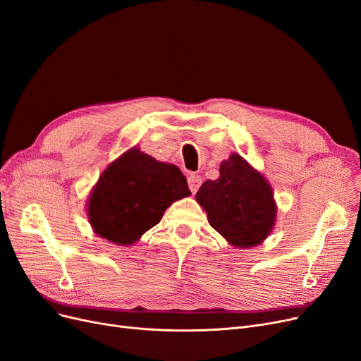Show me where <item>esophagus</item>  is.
<instances>
[{"instance_id": "esophagus-1", "label": "esophagus", "mask_w": 361, "mask_h": 361, "mask_svg": "<svg viewBox=\"0 0 361 361\" xmlns=\"http://www.w3.org/2000/svg\"><path fill=\"white\" fill-rule=\"evenodd\" d=\"M187 183H189V187H190L192 193H196L199 190L200 184H202V178L199 176H196V174H190L189 177H187Z\"/></svg>"}]
</instances>
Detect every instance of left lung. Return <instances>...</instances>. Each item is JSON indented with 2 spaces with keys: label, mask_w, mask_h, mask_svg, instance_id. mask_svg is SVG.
<instances>
[{
  "label": "left lung",
  "mask_w": 361,
  "mask_h": 361,
  "mask_svg": "<svg viewBox=\"0 0 361 361\" xmlns=\"http://www.w3.org/2000/svg\"><path fill=\"white\" fill-rule=\"evenodd\" d=\"M196 199L209 224L234 246L261 243L274 226L276 205L269 183L238 153L219 166V178L202 184Z\"/></svg>",
  "instance_id": "1"
}]
</instances>
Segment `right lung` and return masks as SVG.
Masks as SVG:
<instances>
[{"label": "right lung", "instance_id": "right-lung-1", "mask_svg": "<svg viewBox=\"0 0 361 361\" xmlns=\"http://www.w3.org/2000/svg\"><path fill=\"white\" fill-rule=\"evenodd\" d=\"M190 190L183 172L131 149L103 172L90 197L88 216L102 238L118 245L138 240L165 209Z\"/></svg>", "mask_w": 361, "mask_h": 361}]
</instances>
